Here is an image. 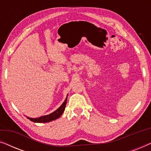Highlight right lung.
<instances>
[{
    "instance_id": "add662e5",
    "label": "right lung",
    "mask_w": 151,
    "mask_h": 151,
    "mask_svg": "<svg viewBox=\"0 0 151 151\" xmlns=\"http://www.w3.org/2000/svg\"><path fill=\"white\" fill-rule=\"evenodd\" d=\"M68 96V94H67ZM67 96L66 98L65 102H64L63 104H61V106L59 107L57 110L53 111V113H50V114L44 115V116H41L40 117H38V118H31V117H27V118L31 120L32 122H37V123H45V122H51L53 120H55L58 118H59L60 117L63 115V113L65 111L66 104H67Z\"/></svg>"
}]
</instances>
